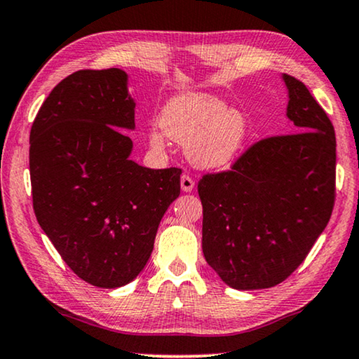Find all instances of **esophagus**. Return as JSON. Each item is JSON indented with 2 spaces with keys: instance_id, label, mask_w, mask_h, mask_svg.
Instances as JSON below:
<instances>
[{
  "instance_id": "1",
  "label": "esophagus",
  "mask_w": 359,
  "mask_h": 359,
  "mask_svg": "<svg viewBox=\"0 0 359 359\" xmlns=\"http://www.w3.org/2000/svg\"><path fill=\"white\" fill-rule=\"evenodd\" d=\"M181 189H183L184 192H191L192 189H194V180H192L189 175L181 176Z\"/></svg>"
}]
</instances>
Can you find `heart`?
I'll use <instances>...</instances> for the list:
<instances>
[{
    "label": "heart",
    "mask_w": 359,
    "mask_h": 359,
    "mask_svg": "<svg viewBox=\"0 0 359 359\" xmlns=\"http://www.w3.org/2000/svg\"><path fill=\"white\" fill-rule=\"evenodd\" d=\"M158 124L171 141L186 142L189 162L205 170L230 165L249 131L243 111L226 108L218 97L201 92L181 93L168 100L160 111ZM149 141L154 147H162L163 136L152 131Z\"/></svg>",
    "instance_id": "b5f03b06"
}]
</instances>
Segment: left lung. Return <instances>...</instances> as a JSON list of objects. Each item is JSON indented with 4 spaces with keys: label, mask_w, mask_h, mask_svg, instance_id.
<instances>
[{
    "label": "left lung",
    "mask_w": 359,
    "mask_h": 359,
    "mask_svg": "<svg viewBox=\"0 0 359 359\" xmlns=\"http://www.w3.org/2000/svg\"><path fill=\"white\" fill-rule=\"evenodd\" d=\"M298 133L261 139L197 184L202 251L228 287L270 288L308 256L335 204V131L303 82L283 74Z\"/></svg>",
    "instance_id": "1"
}]
</instances>
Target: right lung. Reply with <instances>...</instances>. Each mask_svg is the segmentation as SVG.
<instances>
[{
	"mask_svg": "<svg viewBox=\"0 0 359 359\" xmlns=\"http://www.w3.org/2000/svg\"><path fill=\"white\" fill-rule=\"evenodd\" d=\"M136 103L118 67L72 72L30 129V183L39 225L72 272L100 288L141 273L160 220L180 196L181 168L129 160Z\"/></svg>",
	"mask_w": 359,
	"mask_h": 359,
	"instance_id": "add662e5",
	"label": "right lung"
}]
</instances>
